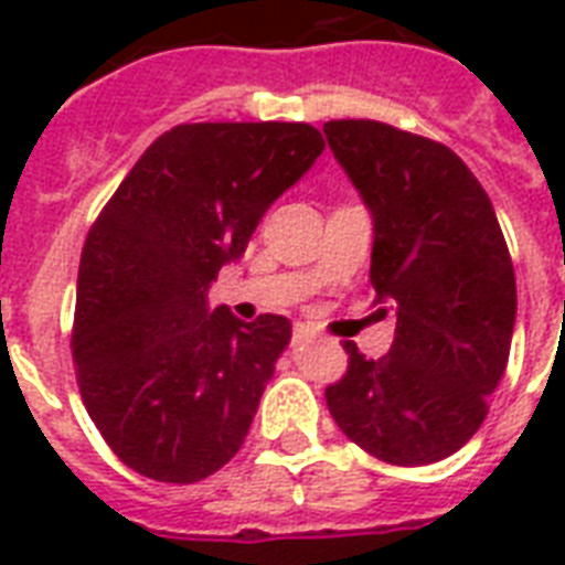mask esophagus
<instances>
[{"label":"esophagus","mask_w":565,"mask_h":565,"mask_svg":"<svg viewBox=\"0 0 565 565\" xmlns=\"http://www.w3.org/2000/svg\"><path fill=\"white\" fill-rule=\"evenodd\" d=\"M296 334H308V326H296Z\"/></svg>","instance_id":"esophagus-1"}]
</instances>
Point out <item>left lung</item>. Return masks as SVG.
Segmentation results:
<instances>
[{
	"label": "left lung",
	"mask_w": 565,
	"mask_h": 565,
	"mask_svg": "<svg viewBox=\"0 0 565 565\" xmlns=\"http://www.w3.org/2000/svg\"><path fill=\"white\" fill-rule=\"evenodd\" d=\"M328 146L375 220L370 281L393 349L326 386L345 437L393 466H428L487 419L516 322V275L481 181L448 146L375 119H331Z\"/></svg>",
	"instance_id": "obj_1"
}]
</instances>
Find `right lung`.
<instances>
[{"label":"right lung","instance_id":"right-lung-1","mask_svg":"<svg viewBox=\"0 0 565 565\" xmlns=\"http://www.w3.org/2000/svg\"><path fill=\"white\" fill-rule=\"evenodd\" d=\"M322 149L308 122H184L90 225L70 349L84 407L128 469L195 483L239 451L290 322L211 313L204 292Z\"/></svg>","mask_w":565,"mask_h":565}]
</instances>
